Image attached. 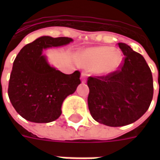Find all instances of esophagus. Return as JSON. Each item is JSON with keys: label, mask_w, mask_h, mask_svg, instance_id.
Returning <instances> with one entry per match:
<instances>
[{"label": "esophagus", "mask_w": 160, "mask_h": 160, "mask_svg": "<svg viewBox=\"0 0 160 160\" xmlns=\"http://www.w3.org/2000/svg\"><path fill=\"white\" fill-rule=\"evenodd\" d=\"M87 74L85 72L81 73V79H82V83H85V78H86Z\"/></svg>", "instance_id": "esophagus-1"}]
</instances>
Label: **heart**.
<instances>
[{
    "mask_svg": "<svg viewBox=\"0 0 160 160\" xmlns=\"http://www.w3.org/2000/svg\"><path fill=\"white\" fill-rule=\"evenodd\" d=\"M122 60L121 53L109 46H98L82 51L78 56V63L84 68H91L96 74L105 75L113 72Z\"/></svg>",
    "mask_w": 160,
    "mask_h": 160,
    "instance_id": "b5f03b06",
    "label": "heart"
}]
</instances>
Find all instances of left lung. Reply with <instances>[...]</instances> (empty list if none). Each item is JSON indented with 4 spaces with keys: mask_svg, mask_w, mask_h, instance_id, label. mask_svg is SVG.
<instances>
[{
    "mask_svg": "<svg viewBox=\"0 0 160 160\" xmlns=\"http://www.w3.org/2000/svg\"><path fill=\"white\" fill-rule=\"evenodd\" d=\"M124 57L118 70L90 76L88 107L93 119L107 126L132 124L149 109L154 94L151 70L144 58L124 43H118Z\"/></svg>",
    "mask_w": 160,
    "mask_h": 160,
    "instance_id": "8db88e82",
    "label": "left lung"
}]
</instances>
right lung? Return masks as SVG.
Returning a JSON list of instances; mask_svg holds the SVG:
<instances>
[{"label": "right lung", "mask_w": 160, "mask_h": 160, "mask_svg": "<svg viewBox=\"0 0 160 160\" xmlns=\"http://www.w3.org/2000/svg\"><path fill=\"white\" fill-rule=\"evenodd\" d=\"M69 37L41 36L21 49L14 60L8 96L16 112L34 123H49L61 114V105L80 85V72L66 75L51 67L43 49L67 45Z\"/></svg>", "instance_id": "add662e5"}]
</instances>
